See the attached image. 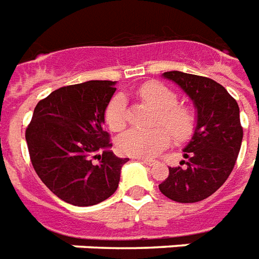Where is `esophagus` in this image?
Returning a JSON list of instances; mask_svg holds the SVG:
<instances>
[{"label": "esophagus", "mask_w": 259, "mask_h": 259, "mask_svg": "<svg viewBox=\"0 0 259 259\" xmlns=\"http://www.w3.org/2000/svg\"><path fill=\"white\" fill-rule=\"evenodd\" d=\"M140 162H143L145 164H149V166H152V164L156 163V160L155 159H148V158H137Z\"/></svg>", "instance_id": "1"}]
</instances>
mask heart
I'll use <instances>...</instances> for the list:
<instances>
[{
	"instance_id": "heart-1",
	"label": "heart",
	"mask_w": 259,
	"mask_h": 259,
	"mask_svg": "<svg viewBox=\"0 0 259 259\" xmlns=\"http://www.w3.org/2000/svg\"><path fill=\"white\" fill-rule=\"evenodd\" d=\"M136 95L158 111L156 124L163 127L127 130L118 140L120 152L130 156H154L170 144V133L180 143L192 137L196 129V115L192 108L178 104V96L171 89L158 82H148L140 86ZM104 119L112 132H122L126 127L127 104L123 95H115L111 99L105 107Z\"/></svg>"
}]
</instances>
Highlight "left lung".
I'll return each mask as SVG.
<instances>
[{"label":"left lung","mask_w":259,"mask_h":259,"mask_svg":"<svg viewBox=\"0 0 259 259\" xmlns=\"http://www.w3.org/2000/svg\"><path fill=\"white\" fill-rule=\"evenodd\" d=\"M163 76L192 99L198 124L184 148L187 166L168 167L159 189L174 202H200L215 192L235 167L243 140L239 105L224 86L210 78L181 71H167Z\"/></svg>","instance_id":"8db88e82"}]
</instances>
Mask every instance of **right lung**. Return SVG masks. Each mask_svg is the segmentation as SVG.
Wrapping results in <instances>:
<instances>
[{
	"instance_id": "1",
	"label": "right lung",
	"mask_w": 259,
	"mask_h": 259,
	"mask_svg": "<svg viewBox=\"0 0 259 259\" xmlns=\"http://www.w3.org/2000/svg\"><path fill=\"white\" fill-rule=\"evenodd\" d=\"M114 85L89 81L63 86L38 101L26 129L35 173L57 198L74 206H93L110 198L129 160L110 151V135L103 129Z\"/></svg>"
}]
</instances>
